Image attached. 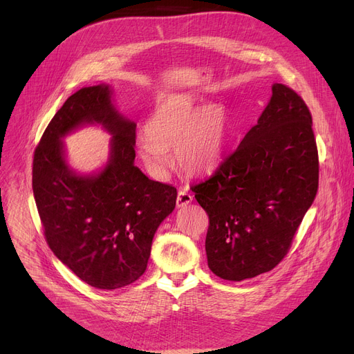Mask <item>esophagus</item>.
<instances>
[{
	"instance_id": "1",
	"label": "esophagus",
	"mask_w": 354,
	"mask_h": 354,
	"mask_svg": "<svg viewBox=\"0 0 354 354\" xmlns=\"http://www.w3.org/2000/svg\"><path fill=\"white\" fill-rule=\"evenodd\" d=\"M192 200H193V196L189 192L179 190L178 197H176V206L178 207H185V206H187L190 203Z\"/></svg>"
}]
</instances>
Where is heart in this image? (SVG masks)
<instances>
[{
	"label": "heart",
	"mask_w": 354,
	"mask_h": 354,
	"mask_svg": "<svg viewBox=\"0 0 354 354\" xmlns=\"http://www.w3.org/2000/svg\"><path fill=\"white\" fill-rule=\"evenodd\" d=\"M227 118L218 105L198 108L189 95H172L156 108L137 151L153 174L169 164L168 148H175L179 168L189 175L210 172L220 162L227 144Z\"/></svg>",
	"instance_id": "heart-1"
}]
</instances>
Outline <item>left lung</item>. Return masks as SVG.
<instances>
[{"mask_svg": "<svg viewBox=\"0 0 354 354\" xmlns=\"http://www.w3.org/2000/svg\"><path fill=\"white\" fill-rule=\"evenodd\" d=\"M319 161L313 116L284 84L234 153L190 189L209 216L210 270L241 281L274 269L318 192Z\"/></svg>", "mask_w": 354, "mask_h": 354, "instance_id": "1", "label": "left lung"}]
</instances>
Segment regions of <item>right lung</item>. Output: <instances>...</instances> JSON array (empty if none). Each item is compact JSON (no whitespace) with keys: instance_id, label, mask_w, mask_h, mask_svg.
Wrapping results in <instances>:
<instances>
[{"instance_id":"add662e5","label":"right lung","mask_w":354,"mask_h":354,"mask_svg":"<svg viewBox=\"0 0 354 354\" xmlns=\"http://www.w3.org/2000/svg\"><path fill=\"white\" fill-rule=\"evenodd\" d=\"M108 85L71 95L46 127L33 154L32 187L47 245L86 284L115 290L147 269L151 243L176 205V187L148 179L137 167L136 124L111 100ZM86 122L113 136L111 158L99 174H74L61 138Z\"/></svg>"}]
</instances>
